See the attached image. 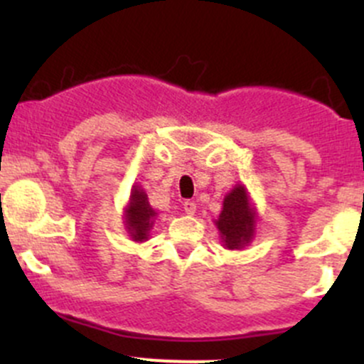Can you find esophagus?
<instances>
[{
  "mask_svg": "<svg viewBox=\"0 0 364 364\" xmlns=\"http://www.w3.org/2000/svg\"><path fill=\"white\" fill-rule=\"evenodd\" d=\"M183 208H185L186 215H196L197 211V204L193 203V200H185V203H183Z\"/></svg>",
  "mask_w": 364,
  "mask_h": 364,
  "instance_id": "34e87169",
  "label": "esophagus"
}]
</instances>
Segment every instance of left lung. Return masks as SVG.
Returning <instances> with one entry per match:
<instances>
[{
  "mask_svg": "<svg viewBox=\"0 0 364 364\" xmlns=\"http://www.w3.org/2000/svg\"><path fill=\"white\" fill-rule=\"evenodd\" d=\"M259 213L252 200L247 186L236 185L225 193L222 211L215 220L222 245L227 250H241L248 247L255 237V225Z\"/></svg>",
  "mask_w": 364,
  "mask_h": 364,
  "instance_id": "left-lung-1",
  "label": "left lung"
}]
</instances>
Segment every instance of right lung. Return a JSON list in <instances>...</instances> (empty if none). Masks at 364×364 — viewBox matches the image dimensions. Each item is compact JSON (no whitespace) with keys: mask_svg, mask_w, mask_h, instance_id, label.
Segmentation results:
<instances>
[{"mask_svg":"<svg viewBox=\"0 0 364 364\" xmlns=\"http://www.w3.org/2000/svg\"><path fill=\"white\" fill-rule=\"evenodd\" d=\"M156 216H159V211L151 208L148 200V193L144 192L142 186L135 183L132 186L130 199H128L123 211V225L130 240L135 241V243L148 241L153 225L156 222Z\"/></svg>","mask_w":364,"mask_h":364,"instance_id":"add662e5","label":"right lung"}]
</instances>
